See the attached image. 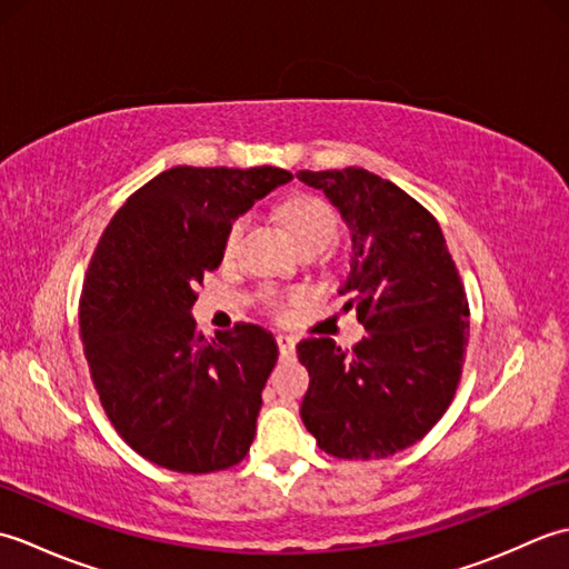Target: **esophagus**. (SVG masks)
<instances>
[{
    "label": "esophagus",
    "instance_id": "34e87169",
    "mask_svg": "<svg viewBox=\"0 0 569 569\" xmlns=\"http://www.w3.org/2000/svg\"><path fill=\"white\" fill-rule=\"evenodd\" d=\"M276 345H278V352H281V357H293V352H296V340L293 337H288V335H278L276 337Z\"/></svg>",
    "mask_w": 569,
    "mask_h": 569
}]
</instances>
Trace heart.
Instances as JSON below:
<instances>
[{"label": "heart", "mask_w": 569, "mask_h": 569, "mask_svg": "<svg viewBox=\"0 0 569 569\" xmlns=\"http://www.w3.org/2000/svg\"><path fill=\"white\" fill-rule=\"evenodd\" d=\"M281 220L300 249H308V247L325 249L337 237V227H340L337 224V214L328 204V200H322L320 196H310V192L288 198L281 204ZM244 229H247V217H234V220L227 224L224 237H222V257L224 259H234ZM291 300H293V296L266 293L263 306L271 312V316L283 318Z\"/></svg>", "instance_id": "heart-1"}]
</instances>
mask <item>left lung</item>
I'll list each match as a JSON object with an SVG mask.
<instances>
[{"label":"left lung","instance_id":"left-lung-1","mask_svg":"<svg viewBox=\"0 0 569 569\" xmlns=\"http://www.w3.org/2000/svg\"><path fill=\"white\" fill-rule=\"evenodd\" d=\"M352 229L349 296L367 337L298 345L310 373L300 406L320 450L383 459L416 445L450 408L469 342V303L438 220L406 190L365 168L298 171Z\"/></svg>","mask_w":569,"mask_h":569}]
</instances>
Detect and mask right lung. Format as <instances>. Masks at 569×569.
Here are the masks:
<instances>
[{
	"label": "right lung",
	"mask_w": 569,
	"mask_h": 569,
	"mask_svg": "<svg viewBox=\"0 0 569 569\" xmlns=\"http://www.w3.org/2000/svg\"><path fill=\"white\" fill-rule=\"evenodd\" d=\"M293 176L283 168L176 166L131 192L104 227L80 293V337L107 418L149 462L210 475L257 432L278 347L237 322L208 340L190 308L222 261L227 224Z\"/></svg>",
	"instance_id": "obj_1"
}]
</instances>
